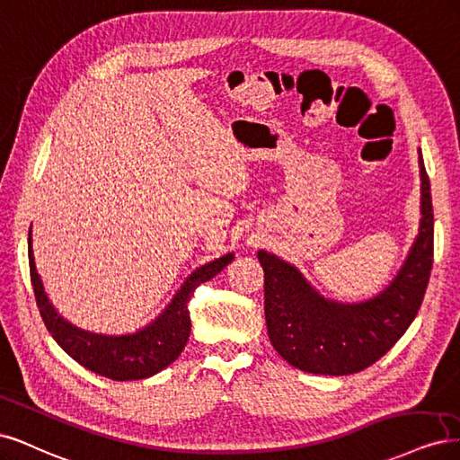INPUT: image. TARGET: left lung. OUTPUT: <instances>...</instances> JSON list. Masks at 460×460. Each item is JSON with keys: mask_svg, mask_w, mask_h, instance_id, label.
I'll return each mask as SVG.
<instances>
[{"mask_svg": "<svg viewBox=\"0 0 460 460\" xmlns=\"http://www.w3.org/2000/svg\"><path fill=\"white\" fill-rule=\"evenodd\" d=\"M419 234L392 283L373 298L342 304L324 298L292 263L260 250L265 275V323L271 346L292 367L344 376L376 363L417 317L432 271L434 212L419 151Z\"/></svg>", "mask_w": 460, "mask_h": 460, "instance_id": "left-lung-1", "label": "left lung"}]
</instances>
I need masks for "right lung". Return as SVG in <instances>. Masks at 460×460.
I'll list each match as a JSON object with an SVG mask.
<instances>
[{
	"label": "right lung",
	"instance_id": "right-lung-1",
	"mask_svg": "<svg viewBox=\"0 0 460 460\" xmlns=\"http://www.w3.org/2000/svg\"><path fill=\"white\" fill-rule=\"evenodd\" d=\"M28 260H31V277L40 314L48 331L70 358L111 380H141L149 378L162 368L173 363L183 351L190 334L189 300L195 288L206 280L216 277L219 271L234 260V254H226L210 263H204L192 271L173 294L166 309L146 327L131 334H95L78 329L76 324L66 321L55 305L49 302L41 277L38 275L34 252H32V229L28 233Z\"/></svg>",
	"mask_w": 460,
	"mask_h": 460
}]
</instances>
